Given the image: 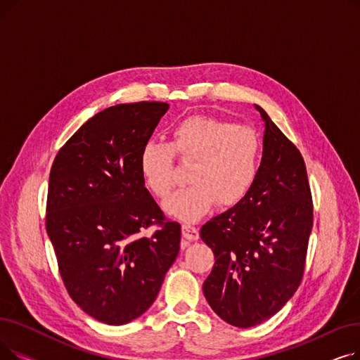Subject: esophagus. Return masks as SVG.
Returning <instances> with one entry per match:
<instances>
[{
	"label": "esophagus",
	"mask_w": 360,
	"mask_h": 360,
	"mask_svg": "<svg viewBox=\"0 0 360 360\" xmlns=\"http://www.w3.org/2000/svg\"><path fill=\"white\" fill-rule=\"evenodd\" d=\"M182 236H184L186 240L194 242V240L198 239L200 233H198V229L195 228V226H193V224H190V223H184V224H182Z\"/></svg>",
	"instance_id": "obj_1"
}]
</instances>
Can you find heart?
Returning a JSON list of instances; mask_svg holds the SVG:
<instances>
[{"label":"heart","mask_w":360,"mask_h":360,"mask_svg":"<svg viewBox=\"0 0 360 360\" xmlns=\"http://www.w3.org/2000/svg\"><path fill=\"white\" fill-rule=\"evenodd\" d=\"M175 156L191 165V184L165 202L167 214L195 221L219 202L232 209L250 195L262 162V140L248 125L191 115L172 128V141H147L140 151L141 176L156 198L166 200L178 182Z\"/></svg>","instance_id":"heart-1"}]
</instances>
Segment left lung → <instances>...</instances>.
<instances>
[{"mask_svg":"<svg viewBox=\"0 0 360 360\" xmlns=\"http://www.w3.org/2000/svg\"><path fill=\"white\" fill-rule=\"evenodd\" d=\"M255 108L266 122L258 181L240 204L200 232L216 259L204 296L223 321L239 328L271 318L297 290L314 224L304 158L266 110Z\"/></svg>","mask_w":360,"mask_h":360,"instance_id":"left-lung-1","label":"left lung"}]
</instances>
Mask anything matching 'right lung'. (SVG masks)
<instances>
[{
    "mask_svg": "<svg viewBox=\"0 0 360 360\" xmlns=\"http://www.w3.org/2000/svg\"><path fill=\"white\" fill-rule=\"evenodd\" d=\"M167 109L165 102L110 106L74 132L51 167L45 224L64 286L109 326L151 307L179 252L181 224L163 214L139 163ZM151 225L155 232L146 236Z\"/></svg>",
    "mask_w": 360,
    "mask_h": 360,
    "instance_id": "add662e5",
    "label": "right lung"
}]
</instances>
